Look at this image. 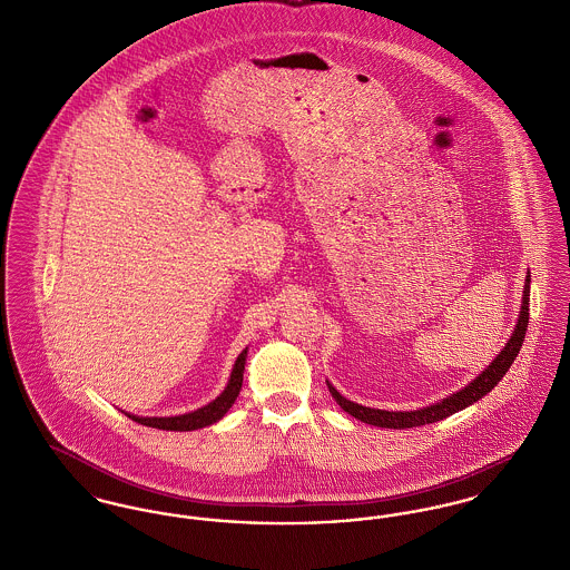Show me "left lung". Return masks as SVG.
I'll use <instances>...</instances> for the list:
<instances>
[{
  "mask_svg": "<svg viewBox=\"0 0 570 570\" xmlns=\"http://www.w3.org/2000/svg\"><path fill=\"white\" fill-rule=\"evenodd\" d=\"M529 282H531V275L527 271L525 286H523V299H521V312H519V318H517V325H514V332L512 336L508 338L505 347L499 351V355L483 368L482 373L471 380L464 389H460L458 393L449 394L444 399H439L436 403L432 405H425V407H419V410H407V412H391V410H377V407H366V405H360L355 401L345 399L343 394L338 393L330 382H327V389L332 396L336 399V403L351 414L353 419L362 421V423H368V425H375V428H389V430H407V428H421V425H430V423H436L442 421L469 405H473L475 401H480L482 396L490 393L499 382L501 377L508 373V368L512 366V362L517 360L519 351L523 347V341H525L527 323H529Z\"/></svg>",
  "mask_w": 570,
  "mask_h": 570,
  "instance_id": "8db88e82",
  "label": "left lung"
}]
</instances>
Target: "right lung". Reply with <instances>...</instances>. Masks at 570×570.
<instances>
[{
	"mask_svg": "<svg viewBox=\"0 0 570 570\" xmlns=\"http://www.w3.org/2000/svg\"><path fill=\"white\" fill-rule=\"evenodd\" d=\"M247 350L249 347H245V350L240 351V355L236 357L225 391L217 399H213L208 405L197 407L195 412H188V414H177V416H136V414H130V412H124V414L130 416L131 421H136L140 425L156 428V430H167V432H193V430H202V428L215 425L217 421H220L227 414V410L232 407V403L236 401V396H238L240 389H243V373H245V362H247Z\"/></svg>",
	"mask_w": 570,
	"mask_h": 570,
	"instance_id": "obj_1",
	"label": "right lung"
}]
</instances>
